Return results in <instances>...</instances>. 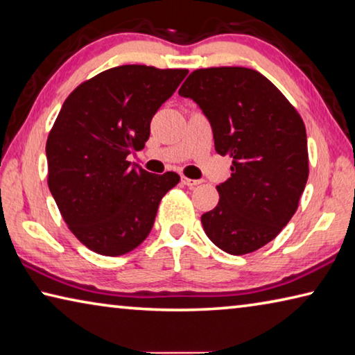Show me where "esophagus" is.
<instances>
[{
    "instance_id": "esophagus-1",
    "label": "esophagus",
    "mask_w": 355,
    "mask_h": 355,
    "mask_svg": "<svg viewBox=\"0 0 355 355\" xmlns=\"http://www.w3.org/2000/svg\"><path fill=\"white\" fill-rule=\"evenodd\" d=\"M182 184L184 185H187V187H190V189H193V187H196L198 184H200V181H196V179H189V178H185V176H182Z\"/></svg>"
}]
</instances>
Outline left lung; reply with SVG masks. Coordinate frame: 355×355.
Returning <instances> with one entry per match:
<instances>
[{
  "label": "left lung",
  "instance_id": "1",
  "mask_svg": "<svg viewBox=\"0 0 355 355\" xmlns=\"http://www.w3.org/2000/svg\"><path fill=\"white\" fill-rule=\"evenodd\" d=\"M179 95L200 105L215 151L231 155V178L216 185L220 201L201 216L204 232L232 256L276 237L295 215L309 178L306 126L281 90L256 70H195Z\"/></svg>",
  "mask_w": 355,
  "mask_h": 355
}]
</instances>
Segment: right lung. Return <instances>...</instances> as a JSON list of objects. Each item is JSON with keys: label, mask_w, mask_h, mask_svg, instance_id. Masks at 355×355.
<instances>
[{"label": "right lung", "mask_w": 355, "mask_h": 355, "mask_svg": "<svg viewBox=\"0 0 355 355\" xmlns=\"http://www.w3.org/2000/svg\"><path fill=\"white\" fill-rule=\"evenodd\" d=\"M189 70L109 68L74 89L46 140L48 187L80 243L101 256L135 250L151 232L159 204L179 174L130 166L145 148L155 112Z\"/></svg>", "instance_id": "obj_1"}]
</instances>
